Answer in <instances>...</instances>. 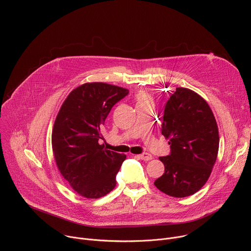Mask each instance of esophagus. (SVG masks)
I'll return each instance as SVG.
<instances>
[{"instance_id":"obj_1","label":"esophagus","mask_w":251,"mask_h":251,"mask_svg":"<svg viewBox=\"0 0 251 251\" xmlns=\"http://www.w3.org/2000/svg\"><path fill=\"white\" fill-rule=\"evenodd\" d=\"M139 158L144 160V161H150V160H152V155L149 153H142L139 155Z\"/></svg>"}]
</instances>
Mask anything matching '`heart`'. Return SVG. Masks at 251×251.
<instances>
[{
  "mask_svg": "<svg viewBox=\"0 0 251 251\" xmlns=\"http://www.w3.org/2000/svg\"><path fill=\"white\" fill-rule=\"evenodd\" d=\"M139 99H140V100H143V99H146V96H145V95H143V94H141V95L139 96Z\"/></svg>",
  "mask_w": 251,
  "mask_h": 251,
  "instance_id": "heart-1",
  "label": "heart"
}]
</instances>
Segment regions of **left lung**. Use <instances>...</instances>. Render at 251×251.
Wrapping results in <instances>:
<instances>
[{"label": "left lung", "instance_id": "left-lung-1", "mask_svg": "<svg viewBox=\"0 0 251 251\" xmlns=\"http://www.w3.org/2000/svg\"><path fill=\"white\" fill-rule=\"evenodd\" d=\"M163 111L162 134L171 152L160 157L165 173L154 185L175 198L200 191L210 176L220 145L219 129L206 101L195 91L177 87Z\"/></svg>", "mask_w": 251, "mask_h": 251}]
</instances>
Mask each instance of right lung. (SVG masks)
<instances>
[{"label":"right lung","instance_id":"obj_1","mask_svg":"<svg viewBox=\"0 0 251 251\" xmlns=\"http://www.w3.org/2000/svg\"><path fill=\"white\" fill-rule=\"evenodd\" d=\"M129 90L103 82L74 89L56 116L51 144L62 176L80 196L99 199L116 186V175L126 156L99 145L100 129L112 107Z\"/></svg>","mask_w":251,"mask_h":251}]
</instances>
